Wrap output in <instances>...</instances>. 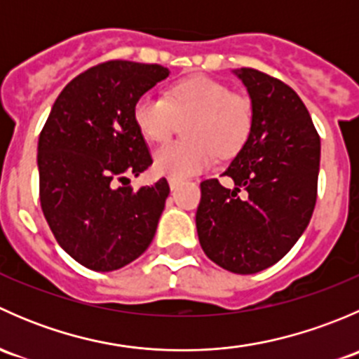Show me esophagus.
Instances as JSON below:
<instances>
[{"label":"esophagus","instance_id":"obj_1","mask_svg":"<svg viewBox=\"0 0 359 359\" xmlns=\"http://www.w3.org/2000/svg\"><path fill=\"white\" fill-rule=\"evenodd\" d=\"M168 184H170V189H172V191H175L177 187H179L180 184H182V180H179V179H173V177H170V179H168Z\"/></svg>","mask_w":359,"mask_h":359}]
</instances>
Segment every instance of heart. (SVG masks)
Masks as SVG:
<instances>
[{"mask_svg":"<svg viewBox=\"0 0 359 359\" xmlns=\"http://www.w3.org/2000/svg\"><path fill=\"white\" fill-rule=\"evenodd\" d=\"M137 130L151 142H163L184 123V137L154 153L161 175L187 179L212 168L219 156L243 147L253 126V107L247 97L233 93L227 83L208 76H191L170 86L163 97L142 95L132 111Z\"/></svg>","mask_w":359,"mask_h":359,"instance_id":"obj_1","label":"heart"}]
</instances>
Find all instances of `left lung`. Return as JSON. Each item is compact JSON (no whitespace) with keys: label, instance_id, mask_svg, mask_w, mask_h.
<instances>
[{"label":"left lung","instance_id":"left-lung-1","mask_svg":"<svg viewBox=\"0 0 359 359\" xmlns=\"http://www.w3.org/2000/svg\"><path fill=\"white\" fill-rule=\"evenodd\" d=\"M234 74L247 86L253 126L226 172L234 187L201 182L196 229L210 260L253 274L283 259L306 231L318 194L320 135L288 85L252 67Z\"/></svg>","mask_w":359,"mask_h":359}]
</instances>
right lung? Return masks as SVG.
Returning <instances> with one entry per match:
<instances>
[{"instance_id": "obj_1", "label": "right lung", "mask_w": 359, "mask_h": 359, "mask_svg": "<svg viewBox=\"0 0 359 359\" xmlns=\"http://www.w3.org/2000/svg\"><path fill=\"white\" fill-rule=\"evenodd\" d=\"M166 76V67L130 60L86 69L60 92L39 133L43 215L57 243L92 271L126 266L156 233L168 182L133 191L125 180L153 165L132 111Z\"/></svg>"}]
</instances>
